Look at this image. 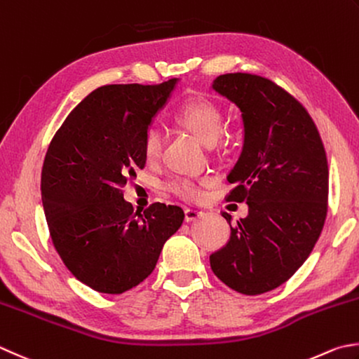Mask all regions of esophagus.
I'll list each match as a JSON object with an SVG mask.
<instances>
[{"mask_svg":"<svg viewBox=\"0 0 359 359\" xmlns=\"http://www.w3.org/2000/svg\"><path fill=\"white\" fill-rule=\"evenodd\" d=\"M203 211H198V209H191V208H187L186 211H184V219H186V222H194V220H198V219H201L203 217Z\"/></svg>","mask_w":359,"mask_h":359,"instance_id":"esophagus-1","label":"esophagus"}]
</instances>
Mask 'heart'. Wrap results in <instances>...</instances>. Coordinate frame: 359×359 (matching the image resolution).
<instances>
[{
	"label": "heart",
	"instance_id": "b5f03b06",
	"mask_svg": "<svg viewBox=\"0 0 359 359\" xmlns=\"http://www.w3.org/2000/svg\"><path fill=\"white\" fill-rule=\"evenodd\" d=\"M173 120L181 128L192 133L205 145H212L219 139L223 128L222 107L217 101L205 95L186 100L175 112ZM162 145H164V139H162V134L158 128L148 126L142 133L140 153L148 164L156 162L161 158ZM206 180L194 181L191 178H173L172 181H168L167 189L181 198L195 200L201 197V186L206 184Z\"/></svg>",
	"mask_w": 359,
	"mask_h": 359
}]
</instances>
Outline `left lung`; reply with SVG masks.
I'll return each instance as SVG.
<instances>
[{"label":"left lung","mask_w":359,"mask_h":359,"mask_svg":"<svg viewBox=\"0 0 359 359\" xmlns=\"http://www.w3.org/2000/svg\"><path fill=\"white\" fill-rule=\"evenodd\" d=\"M212 89L242 112L245 139L226 177L234 184L226 201H247L248 215L209 261L228 287L259 295L286 283L319 239L328 211L327 153L308 111L273 81L226 73Z\"/></svg>","instance_id":"1"}]
</instances>
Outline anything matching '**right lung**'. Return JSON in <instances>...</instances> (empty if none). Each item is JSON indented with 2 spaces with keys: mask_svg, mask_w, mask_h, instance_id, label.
<instances>
[{
  "mask_svg": "<svg viewBox=\"0 0 359 359\" xmlns=\"http://www.w3.org/2000/svg\"><path fill=\"white\" fill-rule=\"evenodd\" d=\"M177 78L161 84L98 87L74 107L45 154L42 201L53 245L74 278L123 294L150 275L178 231L180 206L153 203L134 212L121 187L145 167L140 137Z\"/></svg>",
  "mask_w": 359,
  "mask_h": 359,
  "instance_id": "right-lung-1",
  "label": "right lung"
}]
</instances>
